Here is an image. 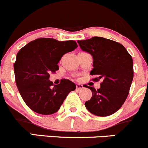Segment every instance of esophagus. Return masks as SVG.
Here are the masks:
<instances>
[{"label": "esophagus", "instance_id": "obj_1", "mask_svg": "<svg viewBox=\"0 0 148 148\" xmlns=\"http://www.w3.org/2000/svg\"><path fill=\"white\" fill-rule=\"evenodd\" d=\"M84 88V86H83L82 84H76V88H77V89L80 90V89H81V88Z\"/></svg>", "mask_w": 148, "mask_h": 148}]
</instances>
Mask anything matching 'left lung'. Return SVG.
Listing matches in <instances>:
<instances>
[{"mask_svg": "<svg viewBox=\"0 0 148 148\" xmlns=\"http://www.w3.org/2000/svg\"><path fill=\"white\" fill-rule=\"evenodd\" d=\"M83 51L93 57L92 81H102L100 88L91 86L92 97L85 102L90 112L98 116H108L119 110L126 101L134 77L133 60L124 46L114 40L92 37L78 40Z\"/></svg>", "mask_w": 148, "mask_h": 148, "instance_id": "left-lung-1", "label": "left lung"}]
</instances>
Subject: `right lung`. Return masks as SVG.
Masks as SVG:
<instances>
[{"instance_id": "add662e5", "label": "right lung", "mask_w": 148, "mask_h": 148, "mask_svg": "<svg viewBox=\"0 0 148 148\" xmlns=\"http://www.w3.org/2000/svg\"><path fill=\"white\" fill-rule=\"evenodd\" d=\"M78 47L74 40L59 41L40 38L22 47L14 64L15 81L24 102L31 110L41 115L57 112L75 84L62 79L58 85L49 81L51 73L59 70L58 63L66 53Z\"/></svg>"}]
</instances>
